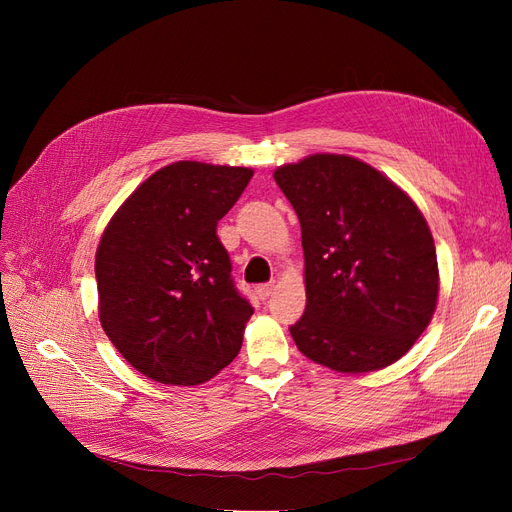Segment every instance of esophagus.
I'll return each instance as SVG.
<instances>
[{
	"label": "esophagus",
	"instance_id": "1",
	"mask_svg": "<svg viewBox=\"0 0 512 512\" xmlns=\"http://www.w3.org/2000/svg\"><path fill=\"white\" fill-rule=\"evenodd\" d=\"M257 297L261 299V301H267L272 297V292H274V284H261V286H257Z\"/></svg>",
	"mask_w": 512,
	"mask_h": 512
}]
</instances>
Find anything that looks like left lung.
Wrapping results in <instances>:
<instances>
[{
	"label": "left lung",
	"mask_w": 512,
	"mask_h": 512,
	"mask_svg": "<svg viewBox=\"0 0 512 512\" xmlns=\"http://www.w3.org/2000/svg\"><path fill=\"white\" fill-rule=\"evenodd\" d=\"M274 180L301 222L307 307L290 326L299 351L340 373L384 369L434 317V236L415 201L351 155L315 153Z\"/></svg>",
	"instance_id": "1"
}]
</instances>
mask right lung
<instances>
[{
    "label": "right lung",
    "mask_w": 512,
    "mask_h": 512,
    "mask_svg": "<svg viewBox=\"0 0 512 512\" xmlns=\"http://www.w3.org/2000/svg\"><path fill=\"white\" fill-rule=\"evenodd\" d=\"M251 178V168L174 161L105 226L95 255L99 321L145 378L197 386L238 355L253 307L234 288L215 228Z\"/></svg>",
    "instance_id": "add662e5"
}]
</instances>
